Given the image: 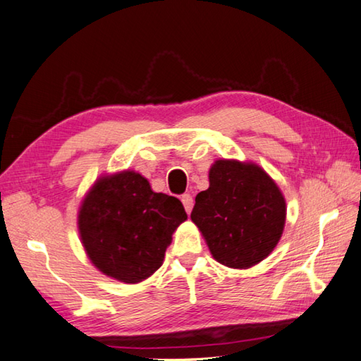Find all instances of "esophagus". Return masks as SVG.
Here are the masks:
<instances>
[{
  "mask_svg": "<svg viewBox=\"0 0 361 361\" xmlns=\"http://www.w3.org/2000/svg\"><path fill=\"white\" fill-rule=\"evenodd\" d=\"M181 202H183V206H185V209L188 214H190V211H192L194 208V198L190 194H185L181 195Z\"/></svg>",
  "mask_w": 361,
  "mask_h": 361,
  "instance_id": "34e87169",
  "label": "esophagus"
}]
</instances>
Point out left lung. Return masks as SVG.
<instances>
[{
	"instance_id": "obj_1",
	"label": "left lung",
	"mask_w": 361,
	"mask_h": 361,
	"mask_svg": "<svg viewBox=\"0 0 361 361\" xmlns=\"http://www.w3.org/2000/svg\"><path fill=\"white\" fill-rule=\"evenodd\" d=\"M287 217L286 198L262 167L251 161L217 159L209 188L190 214L219 264L247 270L271 255Z\"/></svg>"
}]
</instances>
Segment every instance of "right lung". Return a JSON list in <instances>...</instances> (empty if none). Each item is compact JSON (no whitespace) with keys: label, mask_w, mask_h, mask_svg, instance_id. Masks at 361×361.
Wrapping results in <instances>:
<instances>
[{"label":"right lung","mask_w":361,"mask_h":361,"mask_svg":"<svg viewBox=\"0 0 361 361\" xmlns=\"http://www.w3.org/2000/svg\"><path fill=\"white\" fill-rule=\"evenodd\" d=\"M186 219L178 198L153 192L147 178L127 169L94 181L80 203L78 228L99 271L137 283L163 265L172 234Z\"/></svg>","instance_id":"obj_1"}]
</instances>
